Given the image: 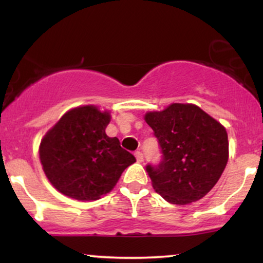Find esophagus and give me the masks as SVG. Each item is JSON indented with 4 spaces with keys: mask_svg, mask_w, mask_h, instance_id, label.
<instances>
[{
    "mask_svg": "<svg viewBox=\"0 0 263 263\" xmlns=\"http://www.w3.org/2000/svg\"><path fill=\"white\" fill-rule=\"evenodd\" d=\"M134 156L136 158V160H138V163H143V154L141 152L136 151V152L134 153Z\"/></svg>",
    "mask_w": 263,
    "mask_h": 263,
    "instance_id": "obj_1",
    "label": "esophagus"
}]
</instances>
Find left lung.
Listing matches in <instances>:
<instances>
[{
	"label": "left lung",
	"mask_w": 263,
	"mask_h": 263,
	"mask_svg": "<svg viewBox=\"0 0 263 263\" xmlns=\"http://www.w3.org/2000/svg\"><path fill=\"white\" fill-rule=\"evenodd\" d=\"M145 121L163 154L159 164L146 166L154 190L179 206L202 199L228 164L226 129L193 104H171L147 112Z\"/></svg>",
	"instance_id": "1"
}]
</instances>
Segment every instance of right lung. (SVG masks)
Segmentation results:
<instances>
[{"mask_svg":"<svg viewBox=\"0 0 263 263\" xmlns=\"http://www.w3.org/2000/svg\"><path fill=\"white\" fill-rule=\"evenodd\" d=\"M107 111L93 105L64 114L46 133L39 147L43 170L63 195L80 201L98 200L110 193L122 172L136 159L105 128Z\"/></svg>","mask_w":263,"mask_h":263,"instance_id":"obj_1","label":"right lung"}]
</instances>
